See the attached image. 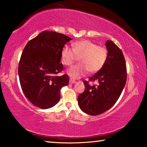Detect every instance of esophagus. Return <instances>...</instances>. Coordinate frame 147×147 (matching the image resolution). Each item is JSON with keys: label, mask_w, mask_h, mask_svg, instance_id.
<instances>
[{"label": "esophagus", "mask_w": 147, "mask_h": 147, "mask_svg": "<svg viewBox=\"0 0 147 147\" xmlns=\"http://www.w3.org/2000/svg\"><path fill=\"white\" fill-rule=\"evenodd\" d=\"M76 82V81H74L72 79H70V84H75V83Z\"/></svg>", "instance_id": "esophagus-1"}]
</instances>
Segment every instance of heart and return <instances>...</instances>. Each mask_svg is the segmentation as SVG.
Returning <instances> with one entry per match:
<instances>
[{
    "mask_svg": "<svg viewBox=\"0 0 147 147\" xmlns=\"http://www.w3.org/2000/svg\"><path fill=\"white\" fill-rule=\"evenodd\" d=\"M73 51L64 47L61 51V59L65 65H71L79 57V64L67 70L72 79H79L87 73L94 74L100 70L106 63L107 51L104 47L97 46L87 40L76 41L72 43Z\"/></svg>",
    "mask_w": 147,
    "mask_h": 147,
    "instance_id": "heart-1",
    "label": "heart"
}]
</instances>
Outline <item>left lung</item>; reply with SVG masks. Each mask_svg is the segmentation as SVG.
I'll use <instances>...</instances> for the list:
<instances>
[{
	"mask_svg": "<svg viewBox=\"0 0 147 147\" xmlns=\"http://www.w3.org/2000/svg\"><path fill=\"white\" fill-rule=\"evenodd\" d=\"M106 63L90 81H97V86H90L84 81L85 90L78 96V104L83 112L98 115L111 108L120 97L127 81L125 60L122 51L112 41L106 43Z\"/></svg>",
	"mask_w": 147,
	"mask_h": 147,
	"instance_id": "1",
	"label": "left lung"
}]
</instances>
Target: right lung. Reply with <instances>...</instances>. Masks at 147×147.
Segmentation results:
<instances>
[{
    "label": "right lung",
    "instance_id": "right-lung-1",
    "mask_svg": "<svg viewBox=\"0 0 147 147\" xmlns=\"http://www.w3.org/2000/svg\"><path fill=\"white\" fill-rule=\"evenodd\" d=\"M70 37L54 31H45L25 47L18 65V76L25 96L34 106L46 109L60 100V90L69 83L66 74L57 76L63 70L61 51Z\"/></svg>",
    "mask_w": 147,
    "mask_h": 147
}]
</instances>
